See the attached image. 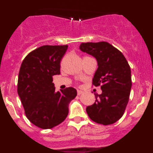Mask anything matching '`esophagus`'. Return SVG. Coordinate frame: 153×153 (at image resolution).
I'll return each mask as SVG.
<instances>
[{"instance_id":"obj_1","label":"esophagus","mask_w":153,"mask_h":153,"mask_svg":"<svg viewBox=\"0 0 153 153\" xmlns=\"http://www.w3.org/2000/svg\"><path fill=\"white\" fill-rule=\"evenodd\" d=\"M83 91H82V90H77L78 95H81V94H83Z\"/></svg>"}]
</instances>
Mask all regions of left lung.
<instances>
[{
    "mask_svg": "<svg viewBox=\"0 0 153 153\" xmlns=\"http://www.w3.org/2000/svg\"><path fill=\"white\" fill-rule=\"evenodd\" d=\"M81 51L97 59L98 68L93 84L100 86L102 93L95 94L96 102L86 107L93 121L110 125L123 117L132 87L131 70L122 53L107 42L82 43Z\"/></svg>",
    "mask_w": 153,
    "mask_h": 153,
    "instance_id": "obj_1",
    "label": "left lung"
}]
</instances>
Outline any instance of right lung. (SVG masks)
I'll return each instance as SVG.
<instances>
[{
  "mask_svg": "<svg viewBox=\"0 0 153 153\" xmlns=\"http://www.w3.org/2000/svg\"><path fill=\"white\" fill-rule=\"evenodd\" d=\"M67 45H45L27 55L21 63L17 93L26 117L41 129L61 123L69 113V103L76 97V89L55 91L53 76L60 74V60Z\"/></svg>",
  "mask_w": 153,
  "mask_h": 153,
  "instance_id": "obj_1",
  "label": "right lung"
}]
</instances>
